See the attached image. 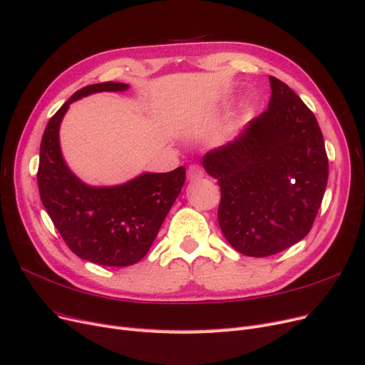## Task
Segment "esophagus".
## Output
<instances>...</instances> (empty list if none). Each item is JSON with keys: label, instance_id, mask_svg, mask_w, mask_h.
<instances>
[{"label": "esophagus", "instance_id": "1", "mask_svg": "<svg viewBox=\"0 0 365 365\" xmlns=\"http://www.w3.org/2000/svg\"><path fill=\"white\" fill-rule=\"evenodd\" d=\"M204 176V172H202V169L200 168V165H190L189 168V178L192 180V181H195V180H200V178H202Z\"/></svg>", "mask_w": 365, "mask_h": 365}]
</instances>
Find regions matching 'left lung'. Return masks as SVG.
Instances as JSON below:
<instances>
[{
  "label": "left lung",
  "mask_w": 365,
  "mask_h": 365,
  "mask_svg": "<svg viewBox=\"0 0 365 365\" xmlns=\"http://www.w3.org/2000/svg\"><path fill=\"white\" fill-rule=\"evenodd\" d=\"M268 109L233 140L207 152L202 165L220 187L219 227L240 254L267 257L312 228L329 161L314 113L269 76Z\"/></svg>",
  "instance_id": "1"
}]
</instances>
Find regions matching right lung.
Segmentation results:
<instances>
[{
	"label": "right lung",
	"mask_w": 365,
	"mask_h": 365,
	"mask_svg": "<svg viewBox=\"0 0 365 365\" xmlns=\"http://www.w3.org/2000/svg\"><path fill=\"white\" fill-rule=\"evenodd\" d=\"M128 83L103 82L76 91L43 130L38 187L43 208L65 244L83 260L103 267H129L146 256L181 193L185 169L146 172L120 185L83 182L65 163L59 128L73 102L94 93H121Z\"/></svg>",
	"instance_id": "1"
}]
</instances>
